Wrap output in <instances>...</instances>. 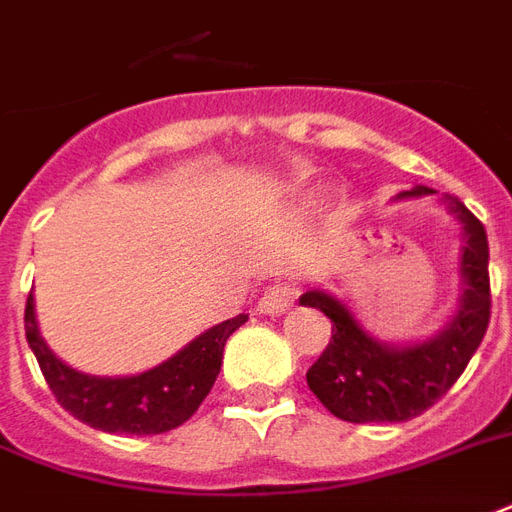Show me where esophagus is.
<instances>
[{"mask_svg": "<svg viewBox=\"0 0 512 512\" xmlns=\"http://www.w3.org/2000/svg\"><path fill=\"white\" fill-rule=\"evenodd\" d=\"M294 299H297V291L291 283H272L259 299V313L264 315H280L286 313L288 307L294 305Z\"/></svg>", "mask_w": 512, "mask_h": 512, "instance_id": "1", "label": "esophagus"}]
</instances>
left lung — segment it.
Here are the masks:
<instances>
[{
    "instance_id": "obj_1",
    "label": "left lung",
    "mask_w": 512,
    "mask_h": 512,
    "mask_svg": "<svg viewBox=\"0 0 512 512\" xmlns=\"http://www.w3.org/2000/svg\"><path fill=\"white\" fill-rule=\"evenodd\" d=\"M424 194L434 191L416 186L399 197ZM445 199L467 237L461 253L464 294L459 313L437 337L410 348L383 345L361 329L343 302L324 291L299 297V305L315 307L332 321V340L307 370V386L332 416L351 424L410 421L448 394L478 351L491 318L489 240L483 224L459 199Z\"/></svg>"
}]
</instances>
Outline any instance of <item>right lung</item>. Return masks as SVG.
<instances>
[{
    "mask_svg": "<svg viewBox=\"0 0 512 512\" xmlns=\"http://www.w3.org/2000/svg\"><path fill=\"white\" fill-rule=\"evenodd\" d=\"M248 315H234L224 324L199 334L172 359L132 378H91L75 372L51 353L34 321V297L23 310L26 343L40 364L42 378L69 416L110 434H161L186 424L210 394L229 334L237 332Z\"/></svg>",
    "mask_w": 512,
    "mask_h": 512,
    "instance_id": "obj_1",
    "label": "right lung"
}]
</instances>
